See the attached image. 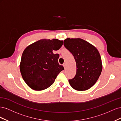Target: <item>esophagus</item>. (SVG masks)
Segmentation results:
<instances>
[{
  "label": "esophagus",
  "mask_w": 121,
  "mask_h": 121,
  "mask_svg": "<svg viewBox=\"0 0 121 121\" xmlns=\"http://www.w3.org/2000/svg\"><path fill=\"white\" fill-rule=\"evenodd\" d=\"M63 66H64V68L65 69V67H66V64H65V63H64V64H63Z\"/></svg>",
  "instance_id": "1"
}]
</instances>
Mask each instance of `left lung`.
Segmentation results:
<instances>
[{
    "label": "left lung",
    "instance_id": "obj_1",
    "mask_svg": "<svg viewBox=\"0 0 121 121\" xmlns=\"http://www.w3.org/2000/svg\"><path fill=\"white\" fill-rule=\"evenodd\" d=\"M64 45L73 55L76 63V74L69 80V84L76 90L89 89L95 84L102 71L101 58L98 50L80 38H67Z\"/></svg>",
    "mask_w": 121,
    "mask_h": 121
}]
</instances>
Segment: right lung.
<instances>
[{
  "label": "right lung",
  "mask_w": 121,
  "mask_h": 121,
  "mask_svg": "<svg viewBox=\"0 0 121 121\" xmlns=\"http://www.w3.org/2000/svg\"><path fill=\"white\" fill-rule=\"evenodd\" d=\"M63 44V41L56 39H41L25 48L20 69L24 81L31 89L39 91L47 88L64 70V67L58 63L60 55L52 52Z\"/></svg>",
  "instance_id": "obj_1"
}]
</instances>
